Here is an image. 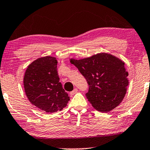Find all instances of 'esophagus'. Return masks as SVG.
Masks as SVG:
<instances>
[{
  "label": "esophagus",
  "mask_w": 150,
  "mask_h": 150,
  "mask_svg": "<svg viewBox=\"0 0 150 150\" xmlns=\"http://www.w3.org/2000/svg\"><path fill=\"white\" fill-rule=\"evenodd\" d=\"M77 92H78V89H76V88H75V89H74L73 91H71L70 93H69V94H70L71 96H72L74 95V94L76 93Z\"/></svg>",
  "instance_id": "34e87169"
}]
</instances>
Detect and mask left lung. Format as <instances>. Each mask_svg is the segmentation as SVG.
<instances>
[{
    "label": "left lung",
    "instance_id": "left-lung-1",
    "mask_svg": "<svg viewBox=\"0 0 150 150\" xmlns=\"http://www.w3.org/2000/svg\"><path fill=\"white\" fill-rule=\"evenodd\" d=\"M70 62L85 78L89 85L86 97L96 110L109 112L122 102L129 84L124 62L107 53Z\"/></svg>",
    "mask_w": 150,
    "mask_h": 150
}]
</instances>
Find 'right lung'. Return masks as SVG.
<instances>
[{
  "label": "right lung",
  "mask_w": 150,
  "mask_h": 150,
  "mask_svg": "<svg viewBox=\"0 0 150 150\" xmlns=\"http://www.w3.org/2000/svg\"><path fill=\"white\" fill-rule=\"evenodd\" d=\"M55 57L46 56L28 65L24 76L26 95L32 104L47 113L61 110L69 100L59 82Z\"/></svg>",
  "instance_id": "obj_1"
}]
</instances>
